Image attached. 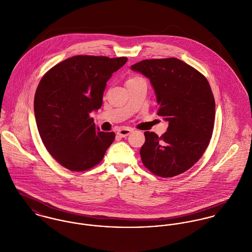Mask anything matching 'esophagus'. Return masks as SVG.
Returning a JSON list of instances; mask_svg holds the SVG:
<instances>
[{
  "label": "esophagus",
  "mask_w": 252,
  "mask_h": 252,
  "mask_svg": "<svg viewBox=\"0 0 252 252\" xmlns=\"http://www.w3.org/2000/svg\"><path fill=\"white\" fill-rule=\"evenodd\" d=\"M132 131H133V130L130 129V128H122V129H120V130L117 132V134H118L120 137L125 138V137L129 136Z\"/></svg>",
  "instance_id": "obj_1"
}]
</instances>
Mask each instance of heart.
<instances>
[{
  "mask_svg": "<svg viewBox=\"0 0 252 252\" xmlns=\"http://www.w3.org/2000/svg\"><path fill=\"white\" fill-rule=\"evenodd\" d=\"M141 77H139V76H132V77H130L128 80H127V82H130V81H134V80H137V79H140Z\"/></svg>",
  "mask_w": 252,
  "mask_h": 252,
  "instance_id": "heart-1",
  "label": "heart"
}]
</instances>
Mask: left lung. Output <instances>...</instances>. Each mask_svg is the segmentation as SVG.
<instances>
[{
	"label": "left lung",
	"instance_id": "obj_1",
	"mask_svg": "<svg viewBox=\"0 0 252 252\" xmlns=\"http://www.w3.org/2000/svg\"><path fill=\"white\" fill-rule=\"evenodd\" d=\"M131 69L149 78L157 97V114L169 122L161 137L144 132L143 164L158 177H176L199 161L212 139L216 102L210 83L178 58L146 59Z\"/></svg>",
	"mask_w": 252,
	"mask_h": 252
}]
</instances>
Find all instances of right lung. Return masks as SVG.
I'll use <instances>...</instances> for the list:
<instances>
[{
    "label": "right lung",
    "instance_id": "add662e5",
    "mask_svg": "<svg viewBox=\"0 0 252 252\" xmlns=\"http://www.w3.org/2000/svg\"><path fill=\"white\" fill-rule=\"evenodd\" d=\"M127 60L76 55L40 79L34 100L37 130L47 151L66 169L83 172L95 167L114 141L115 134L101 132L90 112L102 107L107 81Z\"/></svg>",
    "mask_w": 252,
    "mask_h": 252
}]
</instances>
